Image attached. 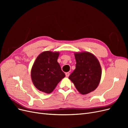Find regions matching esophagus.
<instances>
[{
	"instance_id": "34e87169",
	"label": "esophagus",
	"mask_w": 128,
	"mask_h": 128,
	"mask_svg": "<svg viewBox=\"0 0 128 128\" xmlns=\"http://www.w3.org/2000/svg\"><path fill=\"white\" fill-rule=\"evenodd\" d=\"M65 74H66V76L68 77L69 76V74H70V73H69V72H66Z\"/></svg>"
}]
</instances>
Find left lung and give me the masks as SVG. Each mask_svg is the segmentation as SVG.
Returning a JSON list of instances; mask_svg holds the SVG:
<instances>
[{
  "label": "left lung",
  "mask_w": 128,
  "mask_h": 128,
  "mask_svg": "<svg viewBox=\"0 0 128 128\" xmlns=\"http://www.w3.org/2000/svg\"><path fill=\"white\" fill-rule=\"evenodd\" d=\"M76 68L69 76L81 94H88L97 88L102 68L96 58L89 52L75 53Z\"/></svg>",
  "instance_id": "left-lung-1"
}]
</instances>
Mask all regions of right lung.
I'll return each instance as SVG.
<instances>
[{
	"instance_id": "1",
	"label": "right lung",
	"mask_w": 128,
	"mask_h": 128,
	"mask_svg": "<svg viewBox=\"0 0 128 128\" xmlns=\"http://www.w3.org/2000/svg\"><path fill=\"white\" fill-rule=\"evenodd\" d=\"M59 53L45 51L38 56L32 69L31 76L35 87L50 94L65 77L57 60Z\"/></svg>"
}]
</instances>
